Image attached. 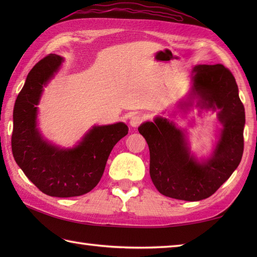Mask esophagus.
<instances>
[{
  "instance_id": "1",
  "label": "esophagus",
  "mask_w": 257,
  "mask_h": 257,
  "mask_svg": "<svg viewBox=\"0 0 257 257\" xmlns=\"http://www.w3.org/2000/svg\"><path fill=\"white\" fill-rule=\"evenodd\" d=\"M141 122H143V117L138 116V114H136V116L130 118V125H132V127H134V128L138 127V125H139Z\"/></svg>"
}]
</instances>
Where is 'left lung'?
Here are the masks:
<instances>
[{"label": "left lung", "mask_w": 257, "mask_h": 257, "mask_svg": "<svg viewBox=\"0 0 257 257\" xmlns=\"http://www.w3.org/2000/svg\"><path fill=\"white\" fill-rule=\"evenodd\" d=\"M182 110L193 107L217 111L221 123L217 141L207 158L191 154L188 134L170 119L158 116L138 128L150 151V177L163 195L184 201L209 198L241 162L244 149L245 110L232 73L221 64L196 65Z\"/></svg>", "instance_id": "obj_1"}]
</instances>
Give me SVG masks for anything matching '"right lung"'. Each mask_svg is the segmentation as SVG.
<instances>
[{
  "instance_id": "1",
  "label": "right lung",
  "mask_w": 257,
  "mask_h": 257,
  "mask_svg": "<svg viewBox=\"0 0 257 257\" xmlns=\"http://www.w3.org/2000/svg\"><path fill=\"white\" fill-rule=\"evenodd\" d=\"M63 62L62 56L50 54L27 75L14 105L12 151L25 176L43 193L70 198L89 192L100 181L109 155L128 134V127L123 122L95 124L72 148H62L43 137L37 105Z\"/></svg>"
}]
</instances>
